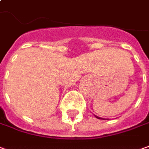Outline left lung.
<instances>
[{
	"instance_id": "1",
	"label": "left lung",
	"mask_w": 149,
	"mask_h": 149,
	"mask_svg": "<svg viewBox=\"0 0 149 149\" xmlns=\"http://www.w3.org/2000/svg\"><path fill=\"white\" fill-rule=\"evenodd\" d=\"M95 117H96V118H98V119H102V120H105V119H103V118H100V117L97 116H95Z\"/></svg>"
}]
</instances>
